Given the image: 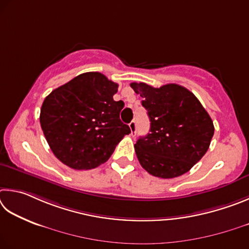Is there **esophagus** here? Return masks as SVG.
Instances as JSON below:
<instances>
[{
    "label": "esophagus",
    "instance_id": "34e87169",
    "mask_svg": "<svg viewBox=\"0 0 249 249\" xmlns=\"http://www.w3.org/2000/svg\"><path fill=\"white\" fill-rule=\"evenodd\" d=\"M129 127H130V129H131V134L133 136V134H136L137 133V122L136 121H131L129 124Z\"/></svg>",
    "mask_w": 249,
    "mask_h": 249
}]
</instances>
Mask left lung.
Returning a JSON list of instances; mask_svg holds the SVG:
<instances>
[{"instance_id":"1","label":"left lung","mask_w":249,"mask_h":249,"mask_svg":"<svg viewBox=\"0 0 249 249\" xmlns=\"http://www.w3.org/2000/svg\"><path fill=\"white\" fill-rule=\"evenodd\" d=\"M130 86L143 98L151 121L150 133L134 144L141 166L151 175L175 178L189 172L207 153L214 127L198 98L185 87L145 83Z\"/></svg>"}]
</instances>
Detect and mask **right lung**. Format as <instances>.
<instances>
[{
  "mask_svg": "<svg viewBox=\"0 0 249 249\" xmlns=\"http://www.w3.org/2000/svg\"><path fill=\"white\" fill-rule=\"evenodd\" d=\"M118 84L102 73L74 77L47 96L40 109V125L55 158L73 169H91L107 162L125 134L124 104L115 102Z\"/></svg>",
  "mask_w": 249,
  "mask_h": 249,
  "instance_id": "obj_1",
  "label": "right lung"
}]
</instances>
